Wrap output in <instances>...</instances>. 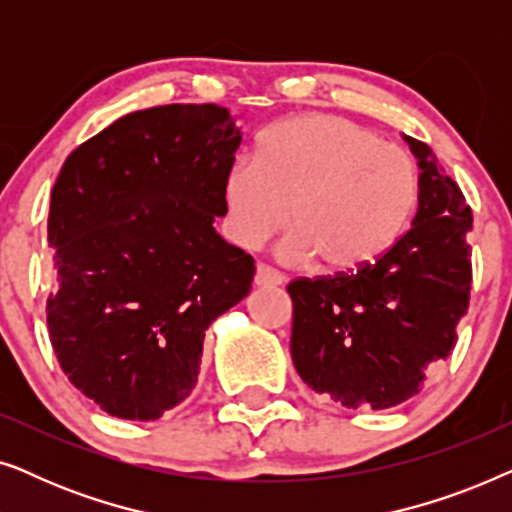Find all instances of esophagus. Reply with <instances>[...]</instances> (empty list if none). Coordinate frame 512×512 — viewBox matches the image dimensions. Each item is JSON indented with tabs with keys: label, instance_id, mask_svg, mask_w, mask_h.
Returning <instances> with one entry per match:
<instances>
[{
	"label": "esophagus",
	"instance_id": "34e87169",
	"mask_svg": "<svg viewBox=\"0 0 512 512\" xmlns=\"http://www.w3.org/2000/svg\"><path fill=\"white\" fill-rule=\"evenodd\" d=\"M254 282H256L258 286H279V284L286 282V277H284L279 270L270 268V265L258 263V265H256V277H254Z\"/></svg>",
	"mask_w": 512,
	"mask_h": 512
}]
</instances>
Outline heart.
<instances>
[{"instance_id":"obj_1","label":"heart","mask_w":512,"mask_h":512,"mask_svg":"<svg viewBox=\"0 0 512 512\" xmlns=\"http://www.w3.org/2000/svg\"><path fill=\"white\" fill-rule=\"evenodd\" d=\"M419 198L417 165L373 130L335 114L277 123L223 177L228 233L258 247L286 226L291 261L354 272L375 263L403 235Z\"/></svg>"}]
</instances>
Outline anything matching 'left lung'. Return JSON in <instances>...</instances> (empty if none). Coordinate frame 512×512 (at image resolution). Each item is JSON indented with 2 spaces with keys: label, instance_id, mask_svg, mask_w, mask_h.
I'll use <instances>...</instances> for the list:
<instances>
[{
  "label": "left lung",
  "instance_id": "8db88e82",
  "mask_svg": "<svg viewBox=\"0 0 512 512\" xmlns=\"http://www.w3.org/2000/svg\"><path fill=\"white\" fill-rule=\"evenodd\" d=\"M405 142L422 170L408 233L366 268L286 286L293 366L307 387L354 410L419 394L426 370L457 345L471 300V207L429 146Z\"/></svg>",
  "mask_w": 512,
  "mask_h": 512
}]
</instances>
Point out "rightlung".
<instances>
[{"mask_svg":"<svg viewBox=\"0 0 512 512\" xmlns=\"http://www.w3.org/2000/svg\"><path fill=\"white\" fill-rule=\"evenodd\" d=\"M240 142L226 107L165 104L118 118L62 165L48 338L109 415L149 422L184 401L209 324L251 289L254 258L212 226Z\"/></svg>","mask_w":512,"mask_h":512,"instance_id":"obj_1","label":"right lung"}]
</instances>
